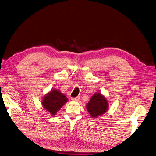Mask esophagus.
I'll use <instances>...</instances> for the list:
<instances>
[{
  "instance_id": "1",
  "label": "esophagus",
  "mask_w": 156,
  "mask_h": 156,
  "mask_svg": "<svg viewBox=\"0 0 156 156\" xmlns=\"http://www.w3.org/2000/svg\"><path fill=\"white\" fill-rule=\"evenodd\" d=\"M71 99L72 100H76V101H78V100L80 99V97L78 96V97H71Z\"/></svg>"
}]
</instances>
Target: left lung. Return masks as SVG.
Segmentation results:
<instances>
[{"instance_id": "1", "label": "left lung", "mask_w": 156, "mask_h": 156, "mask_svg": "<svg viewBox=\"0 0 156 156\" xmlns=\"http://www.w3.org/2000/svg\"><path fill=\"white\" fill-rule=\"evenodd\" d=\"M87 109L92 117H97L108 110V103L106 98L100 93H95L87 103Z\"/></svg>"}]
</instances>
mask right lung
Here are the masks:
<instances>
[{
	"label": "right lung",
	"mask_w": 156,
	"mask_h": 156,
	"mask_svg": "<svg viewBox=\"0 0 156 156\" xmlns=\"http://www.w3.org/2000/svg\"><path fill=\"white\" fill-rule=\"evenodd\" d=\"M67 101L68 99L65 94L58 90L53 89L45 95L43 99L42 104L43 108L51 113L52 116H54Z\"/></svg>",
	"instance_id": "add662e5"
}]
</instances>
